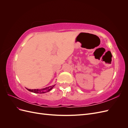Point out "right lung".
<instances>
[{"label": "right lung", "instance_id": "right-lung-1", "mask_svg": "<svg viewBox=\"0 0 128 128\" xmlns=\"http://www.w3.org/2000/svg\"><path fill=\"white\" fill-rule=\"evenodd\" d=\"M55 86H56V84L53 85V86H50L46 87L44 88H41V89H29L27 88H26L28 91L32 92L35 93V94H44V93L48 92H49L50 91H51Z\"/></svg>", "mask_w": 128, "mask_h": 128}]
</instances>
